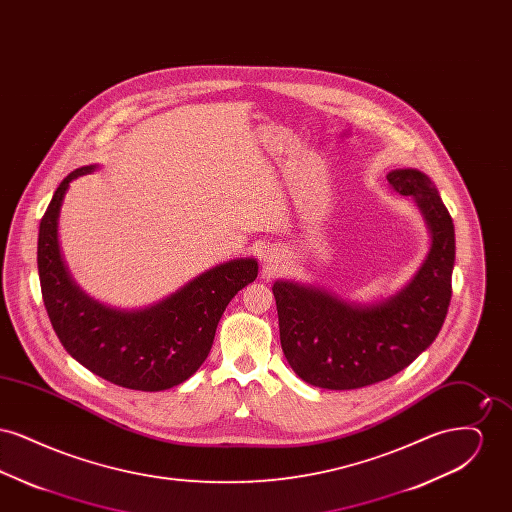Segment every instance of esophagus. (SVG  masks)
<instances>
[{"mask_svg":"<svg viewBox=\"0 0 512 512\" xmlns=\"http://www.w3.org/2000/svg\"><path fill=\"white\" fill-rule=\"evenodd\" d=\"M265 261H267L268 265H274V263H276L274 255H265Z\"/></svg>","mask_w":512,"mask_h":512,"instance_id":"1","label":"esophagus"}]
</instances>
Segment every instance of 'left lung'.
<instances>
[{"label":"left lung","mask_w":512,"mask_h":512,"mask_svg":"<svg viewBox=\"0 0 512 512\" xmlns=\"http://www.w3.org/2000/svg\"><path fill=\"white\" fill-rule=\"evenodd\" d=\"M388 182L397 194L414 197L432 234L430 253L403 292L355 307L292 282L272 286L282 351L311 386L357 390L388 380L430 347L443 326L453 292V219L426 174L399 169Z\"/></svg>","instance_id":"obj_1"}]
</instances>
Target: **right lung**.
<instances>
[{"label": "right lung", "instance_id": "obj_1", "mask_svg": "<svg viewBox=\"0 0 512 512\" xmlns=\"http://www.w3.org/2000/svg\"><path fill=\"white\" fill-rule=\"evenodd\" d=\"M92 171L71 172L40 222L38 274L49 322L67 353L107 382L128 390H169L203 365L226 305L257 278V261L211 268L144 311L122 313L99 305L74 286L57 245V217L69 182Z\"/></svg>", "mask_w": 512, "mask_h": 512}]
</instances>
